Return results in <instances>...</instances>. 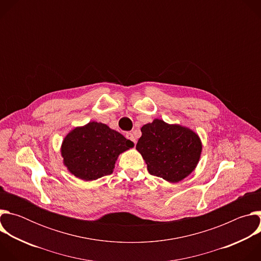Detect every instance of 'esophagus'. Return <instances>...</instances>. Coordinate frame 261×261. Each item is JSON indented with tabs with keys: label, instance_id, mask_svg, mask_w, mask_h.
<instances>
[{
	"label": "esophagus",
	"instance_id": "esophagus-1",
	"mask_svg": "<svg viewBox=\"0 0 261 261\" xmlns=\"http://www.w3.org/2000/svg\"><path fill=\"white\" fill-rule=\"evenodd\" d=\"M126 137H127V139H129V140L133 141L134 143H136V138L134 137V135H133L131 132H128V133L126 134Z\"/></svg>",
	"mask_w": 261,
	"mask_h": 261
}]
</instances>
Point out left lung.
<instances>
[{
	"mask_svg": "<svg viewBox=\"0 0 261 261\" xmlns=\"http://www.w3.org/2000/svg\"><path fill=\"white\" fill-rule=\"evenodd\" d=\"M136 150L152 175L177 182L196 168L202 143L193 130L155 119L141 127Z\"/></svg>",
	"mask_w": 261,
	"mask_h": 261,
	"instance_id": "left-lung-1",
	"label": "left lung"
}]
</instances>
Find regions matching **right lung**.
Instances as JSON below:
<instances>
[{
    "label": "right lung",
    "instance_id": "add662e5",
    "mask_svg": "<svg viewBox=\"0 0 261 261\" xmlns=\"http://www.w3.org/2000/svg\"><path fill=\"white\" fill-rule=\"evenodd\" d=\"M133 146L118 131L93 121L66 135L61 154L70 173L89 181L113 173L120 154Z\"/></svg>",
    "mask_w": 261,
    "mask_h": 261
}]
</instances>
